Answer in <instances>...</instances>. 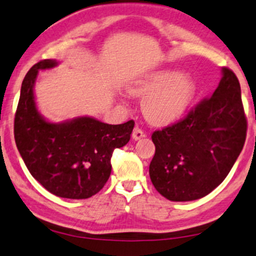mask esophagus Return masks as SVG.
Returning a JSON list of instances; mask_svg holds the SVG:
<instances>
[{
  "mask_svg": "<svg viewBox=\"0 0 256 256\" xmlns=\"http://www.w3.org/2000/svg\"><path fill=\"white\" fill-rule=\"evenodd\" d=\"M146 132H144V131L142 130V128H134V132H132V138H134V140H140V138H143V137H146Z\"/></svg>",
  "mask_w": 256,
  "mask_h": 256,
  "instance_id": "1",
  "label": "esophagus"
}]
</instances>
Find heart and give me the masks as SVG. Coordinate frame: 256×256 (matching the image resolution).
<instances>
[{"mask_svg": "<svg viewBox=\"0 0 256 256\" xmlns=\"http://www.w3.org/2000/svg\"><path fill=\"white\" fill-rule=\"evenodd\" d=\"M194 80L176 69H162L131 86L132 96L144 98V116L154 125H168L188 110L196 95Z\"/></svg>", "mask_w": 256, "mask_h": 256, "instance_id": "heart-1", "label": "heart"}]
</instances>
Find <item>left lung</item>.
<instances>
[{
    "label": "left lung",
    "instance_id": "left-lung-1",
    "mask_svg": "<svg viewBox=\"0 0 256 256\" xmlns=\"http://www.w3.org/2000/svg\"><path fill=\"white\" fill-rule=\"evenodd\" d=\"M212 96L187 116L155 131V155L149 174L160 194L172 202H190L208 196L232 170L247 134L241 87L228 68Z\"/></svg>",
    "mask_w": 256,
    "mask_h": 256
}]
</instances>
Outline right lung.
Listing matches in <instances>:
<instances>
[{
  "label": "right lung",
  "mask_w": 256,
  "mask_h": 256,
  "mask_svg": "<svg viewBox=\"0 0 256 256\" xmlns=\"http://www.w3.org/2000/svg\"><path fill=\"white\" fill-rule=\"evenodd\" d=\"M57 64L40 60L24 76L14 120L15 143L30 175L45 190L60 198L87 199L107 182L112 154L130 140L134 122L110 125L92 116L48 122L36 108L33 88L39 70Z\"/></svg>",
  "instance_id": "add662e5"
}]
</instances>
